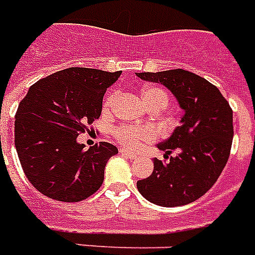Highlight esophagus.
<instances>
[{
	"mask_svg": "<svg viewBox=\"0 0 255 255\" xmlns=\"http://www.w3.org/2000/svg\"><path fill=\"white\" fill-rule=\"evenodd\" d=\"M120 154L124 155L126 158H129V160H135V158H136V154H133V153H131V151H128V150H124V149L120 150Z\"/></svg>",
	"mask_w": 255,
	"mask_h": 255,
	"instance_id": "1",
	"label": "esophagus"
}]
</instances>
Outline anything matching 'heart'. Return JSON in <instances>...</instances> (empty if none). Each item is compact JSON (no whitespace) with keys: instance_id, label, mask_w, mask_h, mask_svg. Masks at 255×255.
Here are the masks:
<instances>
[{"instance_id":"obj_1","label":"heart","mask_w":255,"mask_h":255,"mask_svg":"<svg viewBox=\"0 0 255 255\" xmlns=\"http://www.w3.org/2000/svg\"><path fill=\"white\" fill-rule=\"evenodd\" d=\"M140 95L143 104L149 109L158 108L160 111H162L168 105V94L160 87H146L142 90ZM115 98H116V93H111L104 104L105 111L111 108ZM113 135L117 139V142L127 149H138L142 143L151 142L157 136L154 129L147 126H120L113 131Z\"/></svg>"}]
</instances>
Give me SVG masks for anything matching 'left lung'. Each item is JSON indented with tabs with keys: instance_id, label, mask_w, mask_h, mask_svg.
I'll return each instance as SVG.
<instances>
[{
	"instance_id": "8db88e82",
	"label": "left lung",
	"mask_w": 255,
	"mask_h": 255,
	"mask_svg": "<svg viewBox=\"0 0 255 255\" xmlns=\"http://www.w3.org/2000/svg\"><path fill=\"white\" fill-rule=\"evenodd\" d=\"M146 82L165 86L184 111L180 126L157 144L168 162L154 158V171L138 180L147 201L165 208L187 205L213 187L224 169L234 138L232 109L220 90L206 79L184 69L140 72ZM176 151L178 154H170Z\"/></svg>"
}]
</instances>
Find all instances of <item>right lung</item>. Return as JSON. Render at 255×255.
Returning <instances> with one entry per match:
<instances>
[{
  "mask_svg": "<svg viewBox=\"0 0 255 255\" xmlns=\"http://www.w3.org/2000/svg\"><path fill=\"white\" fill-rule=\"evenodd\" d=\"M120 75L68 68L38 80L21 100L14 146L25 176L43 195L79 202L101 187L106 162L119 150L108 142L86 150L76 139L101 116L104 94Z\"/></svg>",
  "mask_w": 255,
  "mask_h": 255,
  "instance_id": "1",
  "label": "right lung"
}]
</instances>
